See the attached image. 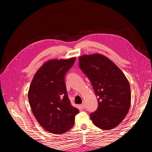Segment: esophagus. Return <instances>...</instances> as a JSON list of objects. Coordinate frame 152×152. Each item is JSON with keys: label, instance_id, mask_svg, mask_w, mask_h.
I'll return each mask as SVG.
<instances>
[{"label": "esophagus", "instance_id": "1", "mask_svg": "<svg viewBox=\"0 0 152 152\" xmlns=\"http://www.w3.org/2000/svg\"><path fill=\"white\" fill-rule=\"evenodd\" d=\"M80 107L82 108V109H84L85 108V104L84 103H82L80 105Z\"/></svg>", "mask_w": 152, "mask_h": 152}]
</instances>
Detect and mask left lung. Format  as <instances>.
<instances>
[{"instance_id":"1","label":"left lung","mask_w":152,"mask_h":152,"mask_svg":"<svg viewBox=\"0 0 152 152\" xmlns=\"http://www.w3.org/2000/svg\"><path fill=\"white\" fill-rule=\"evenodd\" d=\"M79 66L98 97V108L90 114L92 121L103 130L116 127L131 106V88L126 77L112 61L98 53L80 56Z\"/></svg>"}]
</instances>
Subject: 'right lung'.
<instances>
[{
  "instance_id": "right-lung-1",
  "label": "right lung",
  "mask_w": 152,
  "mask_h": 152,
  "mask_svg": "<svg viewBox=\"0 0 152 152\" xmlns=\"http://www.w3.org/2000/svg\"><path fill=\"white\" fill-rule=\"evenodd\" d=\"M75 59H50L35 73L30 86L28 97L32 113L40 125L53 134L70 130L79 112L70 103L65 82Z\"/></svg>"
}]
</instances>
